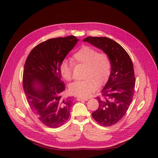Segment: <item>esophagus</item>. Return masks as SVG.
Instances as JSON below:
<instances>
[{"instance_id": "1", "label": "esophagus", "mask_w": 158, "mask_h": 158, "mask_svg": "<svg viewBox=\"0 0 158 158\" xmlns=\"http://www.w3.org/2000/svg\"><path fill=\"white\" fill-rule=\"evenodd\" d=\"M88 100L89 99L88 98H77V100H78V101H83H83H88Z\"/></svg>"}]
</instances>
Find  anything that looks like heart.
Masks as SVG:
<instances>
[{
  "mask_svg": "<svg viewBox=\"0 0 158 158\" xmlns=\"http://www.w3.org/2000/svg\"><path fill=\"white\" fill-rule=\"evenodd\" d=\"M72 60L75 64L85 66L81 81L73 83L69 87L73 95L85 98L96 89V84L100 85L109 78L111 69V62L106 53H98V50L89 46H83L73 56ZM60 72L66 81L73 78V64L68 60H64L60 64Z\"/></svg>",
  "mask_w": 158,
  "mask_h": 158,
  "instance_id": "obj_1",
  "label": "heart"
}]
</instances>
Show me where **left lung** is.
<instances>
[{"label": "left lung", "instance_id": "left-lung-1", "mask_svg": "<svg viewBox=\"0 0 158 158\" xmlns=\"http://www.w3.org/2000/svg\"><path fill=\"white\" fill-rule=\"evenodd\" d=\"M83 41L102 50L110 60L109 78L101 91L102 97L96 98L99 106L92 115L100 125L113 126L125 115L132 102L135 88L132 60L119 43L110 39L88 36Z\"/></svg>", "mask_w": 158, "mask_h": 158}]
</instances>
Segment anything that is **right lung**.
Wrapping results in <instances>:
<instances>
[{
  "mask_svg": "<svg viewBox=\"0 0 158 158\" xmlns=\"http://www.w3.org/2000/svg\"><path fill=\"white\" fill-rule=\"evenodd\" d=\"M78 41L74 36L47 40L33 48L26 60L23 88L28 105L52 128L62 126L70 116L74 99L62 96L65 85L60 66Z\"/></svg>",
  "mask_w": 158,
  "mask_h": 158,
  "instance_id": "obj_1",
  "label": "right lung"
}]
</instances>
